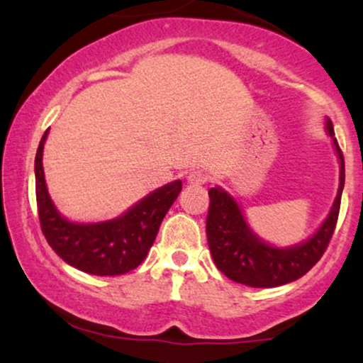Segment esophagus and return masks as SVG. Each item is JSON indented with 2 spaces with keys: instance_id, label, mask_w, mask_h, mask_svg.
<instances>
[{
  "instance_id": "esophagus-1",
  "label": "esophagus",
  "mask_w": 363,
  "mask_h": 363,
  "mask_svg": "<svg viewBox=\"0 0 363 363\" xmlns=\"http://www.w3.org/2000/svg\"><path fill=\"white\" fill-rule=\"evenodd\" d=\"M186 181L189 186H201L208 181V176L205 172H201V170H193V172L187 174Z\"/></svg>"
}]
</instances>
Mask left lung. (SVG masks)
<instances>
[{"mask_svg": "<svg viewBox=\"0 0 363 363\" xmlns=\"http://www.w3.org/2000/svg\"><path fill=\"white\" fill-rule=\"evenodd\" d=\"M326 133L340 162V186L331 210L309 239L294 245H274L261 239L247 223L242 208L223 187L210 189V210L206 235L216 268L232 281L254 289H269L295 281L320 259L335 232L340 213L341 193L345 187L343 153L335 138L331 119L326 118Z\"/></svg>", "mask_w": 363, "mask_h": 363, "instance_id": "obj_1", "label": "left lung"}]
</instances>
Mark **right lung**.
Returning <instances> with one entry per match:
<instances>
[{
  "label": "right lung",
  "mask_w": 363,
  "mask_h": 363,
  "mask_svg": "<svg viewBox=\"0 0 363 363\" xmlns=\"http://www.w3.org/2000/svg\"><path fill=\"white\" fill-rule=\"evenodd\" d=\"M44 133L35 153V196L43 232L54 252L73 268L97 277L124 274L147 257L162 220L182 189L181 179L158 187L106 222H73L57 210L44 176Z\"/></svg>",
  "instance_id": "add662e5"
}]
</instances>
